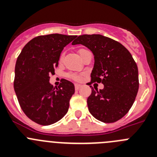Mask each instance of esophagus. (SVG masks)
Instances as JSON below:
<instances>
[{"label": "esophagus", "instance_id": "1", "mask_svg": "<svg viewBox=\"0 0 157 157\" xmlns=\"http://www.w3.org/2000/svg\"><path fill=\"white\" fill-rule=\"evenodd\" d=\"M81 86H82L80 85V84H77V83H75V88L76 90H78V89H79Z\"/></svg>", "mask_w": 157, "mask_h": 157}]
</instances>
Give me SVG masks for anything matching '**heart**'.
<instances>
[{"label":"heart","mask_w":157,"mask_h":157,"mask_svg":"<svg viewBox=\"0 0 157 157\" xmlns=\"http://www.w3.org/2000/svg\"><path fill=\"white\" fill-rule=\"evenodd\" d=\"M85 50L86 49H84V48H80L79 50H78V53H79L80 56H82V52H84ZM63 58V54H61V55H60V56H59V61H62ZM68 77L70 78H71V79L75 80V81H80V80L82 79L81 75H77V74H70V75H68Z\"/></svg>","instance_id":"obj_1"}]
</instances>
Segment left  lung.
I'll return each instance as SVG.
<instances>
[{
    "mask_svg": "<svg viewBox=\"0 0 157 157\" xmlns=\"http://www.w3.org/2000/svg\"><path fill=\"white\" fill-rule=\"evenodd\" d=\"M85 45L94 56L91 82H101L87 99L90 112L103 123H114L127 114L138 94V70L131 54L120 42L101 34H83L72 45ZM91 87V86H90Z\"/></svg>",
    "mask_w": 157,
    "mask_h": 157,
    "instance_id": "8db88e82",
    "label": "left lung"
}]
</instances>
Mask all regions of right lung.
<instances>
[{
  "mask_svg": "<svg viewBox=\"0 0 157 157\" xmlns=\"http://www.w3.org/2000/svg\"><path fill=\"white\" fill-rule=\"evenodd\" d=\"M76 37L59 34L37 36L23 47L18 56L14 90L26 116L40 125L56 123L68 111L74 84L62 79L55 88L49 83V75L58 67L63 48Z\"/></svg>",
  "mask_w": 157,
  "mask_h": 157,
  "instance_id": "add662e5",
  "label": "right lung"
}]
</instances>
